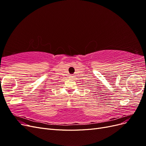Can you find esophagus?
<instances>
[{"mask_svg":"<svg viewBox=\"0 0 146 146\" xmlns=\"http://www.w3.org/2000/svg\"><path fill=\"white\" fill-rule=\"evenodd\" d=\"M73 77H74V76H70L69 77V78H70V79H72V78H73Z\"/></svg>","mask_w":146,"mask_h":146,"instance_id":"esophagus-1","label":"esophagus"}]
</instances>
